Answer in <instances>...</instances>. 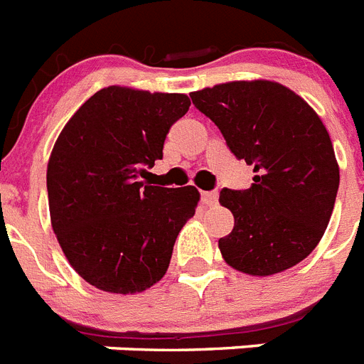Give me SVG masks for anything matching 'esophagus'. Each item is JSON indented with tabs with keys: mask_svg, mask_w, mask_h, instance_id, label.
<instances>
[{
	"mask_svg": "<svg viewBox=\"0 0 364 364\" xmlns=\"http://www.w3.org/2000/svg\"><path fill=\"white\" fill-rule=\"evenodd\" d=\"M201 201H203V205H207V207L216 205V203H218V192L216 191L201 192Z\"/></svg>",
	"mask_w": 364,
	"mask_h": 364,
	"instance_id": "obj_1",
	"label": "esophagus"
}]
</instances>
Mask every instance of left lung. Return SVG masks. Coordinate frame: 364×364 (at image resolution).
Listing matches in <instances>:
<instances>
[{
  "instance_id": "8db88e82",
  "label": "left lung",
  "mask_w": 364,
  "mask_h": 364,
  "mask_svg": "<svg viewBox=\"0 0 364 364\" xmlns=\"http://www.w3.org/2000/svg\"><path fill=\"white\" fill-rule=\"evenodd\" d=\"M237 159L253 164L252 187L222 188L235 216L218 240L229 267L272 276L304 261L322 239L338 191V164L318 114L274 81H233L192 92Z\"/></svg>"
}]
</instances>
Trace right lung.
Listing matches in <instances>:
<instances>
[{
	"label": "right lung",
	"instance_id": "right-lung-1",
	"mask_svg": "<svg viewBox=\"0 0 364 364\" xmlns=\"http://www.w3.org/2000/svg\"><path fill=\"white\" fill-rule=\"evenodd\" d=\"M185 94L107 87L60 131L48 163L51 225L72 268L112 294H135L166 274L200 192L140 181L163 159Z\"/></svg>",
	"mask_w": 364,
	"mask_h": 364
}]
</instances>
